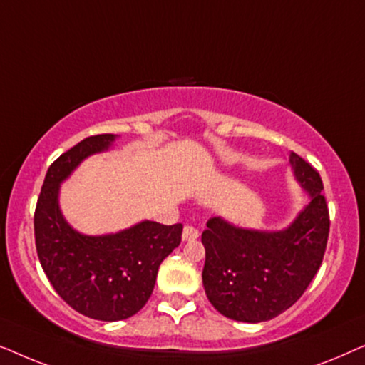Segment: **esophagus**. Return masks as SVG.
<instances>
[{
	"label": "esophagus",
	"instance_id": "34e87169",
	"mask_svg": "<svg viewBox=\"0 0 365 365\" xmlns=\"http://www.w3.org/2000/svg\"><path fill=\"white\" fill-rule=\"evenodd\" d=\"M199 237V231L192 226H186L182 229V241H194Z\"/></svg>",
	"mask_w": 365,
	"mask_h": 365
}]
</instances>
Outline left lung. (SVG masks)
I'll return each mask as SVG.
<instances>
[{"label": "left lung", "instance_id": "obj_1", "mask_svg": "<svg viewBox=\"0 0 365 365\" xmlns=\"http://www.w3.org/2000/svg\"><path fill=\"white\" fill-rule=\"evenodd\" d=\"M289 163L309 204L286 229L256 231L211 217L202 232L204 291L232 321L256 324L287 311L322 264L331 226L322 179L296 153Z\"/></svg>", "mask_w": 365, "mask_h": 365}]
</instances>
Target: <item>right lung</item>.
Masks as SVG:
<instances>
[{
  "label": "right lung",
  "mask_w": 365,
  "mask_h": 365,
  "mask_svg": "<svg viewBox=\"0 0 365 365\" xmlns=\"http://www.w3.org/2000/svg\"><path fill=\"white\" fill-rule=\"evenodd\" d=\"M114 134L89 136L61 154L44 178L34 211V239L49 282L74 311L96 321H123L151 297L161 262L181 242L182 224L143 221L116 234L86 236L59 209V187L91 154L108 151Z\"/></svg>",
  "instance_id": "obj_1"
}]
</instances>
